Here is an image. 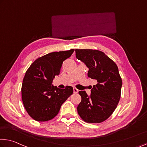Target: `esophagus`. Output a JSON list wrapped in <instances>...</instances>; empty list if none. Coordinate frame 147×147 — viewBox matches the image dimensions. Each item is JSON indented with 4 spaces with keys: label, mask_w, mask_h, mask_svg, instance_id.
<instances>
[{
    "label": "esophagus",
    "mask_w": 147,
    "mask_h": 147,
    "mask_svg": "<svg viewBox=\"0 0 147 147\" xmlns=\"http://www.w3.org/2000/svg\"><path fill=\"white\" fill-rule=\"evenodd\" d=\"M73 92H74V94H77L78 92V90L76 89V88H73Z\"/></svg>",
    "instance_id": "obj_1"
}]
</instances>
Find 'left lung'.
<instances>
[{
  "label": "left lung",
  "instance_id": "8db88e82",
  "mask_svg": "<svg viewBox=\"0 0 147 147\" xmlns=\"http://www.w3.org/2000/svg\"><path fill=\"white\" fill-rule=\"evenodd\" d=\"M76 57L88 69V76L97 81L91 95L79 91L82 101L77 107L79 116L86 122L101 123L113 113L121 95L122 81L117 65L105 53L92 49H76Z\"/></svg>",
  "mask_w": 147,
  "mask_h": 147
}]
</instances>
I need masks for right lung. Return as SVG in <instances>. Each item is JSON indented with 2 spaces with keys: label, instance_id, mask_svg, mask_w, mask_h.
Segmentation results:
<instances>
[{
  "label": "right lung",
  "instance_id": "obj_1",
  "mask_svg": "<svg viewBox=\"0 0 147 147\" xmlns=\"http://www.w3.org/2000/svg\"><path fill=\"white\" fill-rule=\"evenodd\" d=\"M74 51L71 49L49 53L36 59L25 73L22 86V101L25 110L34 120L53 119L62 104L73 94L71 86L59 89L52 84L55 76L59 74L63 63Z\"/></svg>",
  "mask_w": 147,
  "mask_h": 147
}]
</instances>
